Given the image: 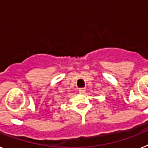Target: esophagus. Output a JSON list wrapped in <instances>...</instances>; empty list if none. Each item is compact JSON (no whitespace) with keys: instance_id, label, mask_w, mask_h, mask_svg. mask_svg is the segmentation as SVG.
Returning <instances> with one entry per match:
<instances>
[{"instance_id":"obj_1","label":"esophagus","mask_w":148,"mask_h":148,"mask_svg":"<svg viewBox=\"0 0 148 148\" xmlns=\"http://www.w3.org/2000/svg\"><path fill=\"white\" fill-rule=\"evenodd\" d=\"M78 91H79V92L80 93H84L86 92V89L85 88H80Z\"/></svg>"}]
</instances>
